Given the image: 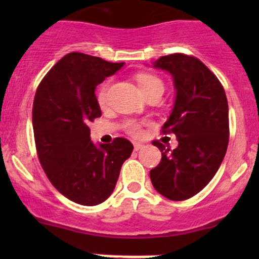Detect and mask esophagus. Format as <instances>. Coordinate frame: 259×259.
<instances>
[{"mask_svg": "<svg viewBox=\"0 0 259 259\" xmlns=\"http://www.w3.org/2000/svg\"><path fill=\"white\" fill-rule=\"evenodd\" d=\"M143 146H144V145H143L142 143H137V142H135L134 143V150H139V149H142Z\"/></svg>", "mask_w": 259, "mask_h": 259, "instance_id": "1", "label": "esophagus"}]
</instances>
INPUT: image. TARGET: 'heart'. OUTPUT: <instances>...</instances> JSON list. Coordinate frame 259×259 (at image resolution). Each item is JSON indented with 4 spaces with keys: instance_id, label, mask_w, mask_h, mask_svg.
<instances>
[{
    "instance_id": "1",
    "label": "heart",
    "mask_w": 259,
    "mask_h": 259,
    "mask_svg": "<svg viewBox=\"0 0 259 259\" xmlns=\"http://www.w3.org/2000/svg\"><path fill=\"white\" fill-rule=\"evenodd\" d=\"M137 82L139 86L140 91L143 95L146 96L148 94L153 93V91H164V83L163 81L159 79L158 76L151 74H139L137 76ZM108 99H109V85H104L100 89L98 94V103L101 108H105L108 105ZM126 132L132 135H139L142 133L140 125L135 121H129L125 125Z\"/></svg>"
}]
</instances>
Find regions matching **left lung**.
I'll use <instances>...</instances> for the list:
<instances>
[{
	"label": "left lung",
	"instance_id": "8db88e82",
	"mask_svg": "<svg viewBox=\"0 0 259 259\" xmlns=\"http://www.w3.org/2000/svg\"><path fill=\"white\" fill-rule=\"evenodd\" d=\"M153 67L173 77L176 100L164 133H174L178 146L161 151L150 170L156 192L170 200H185L199 193L215 176L226 155L229 138L228 101L215 75L197 57L183 54L161 56Z\"/></svg>",
	"mask_w": 259,
	"mask_h": 259
}]
</instances>
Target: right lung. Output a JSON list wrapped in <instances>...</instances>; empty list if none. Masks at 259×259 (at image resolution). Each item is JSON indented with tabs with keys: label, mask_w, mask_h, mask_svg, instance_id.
<instances>
[{
	"label": "right lung",
	"mask_w": 259,
	"mask_h": 259,
	"mask_svg": "<svg viewBox=\"0 0 259 259\" xmlns=\"http://www.w3.org/2000/svg\"><path fill=\"white\" fill-rule=\"evenodd\" d=\"M124 66L71 52L46 74L36 91L32 125L46 176L62 195L81 205H98L114 192L132 143L116 138L94 144L89 124L101 116L95 90Z\"/></svg>",
	"instance_id": "obj_1"
}]
</instances>
